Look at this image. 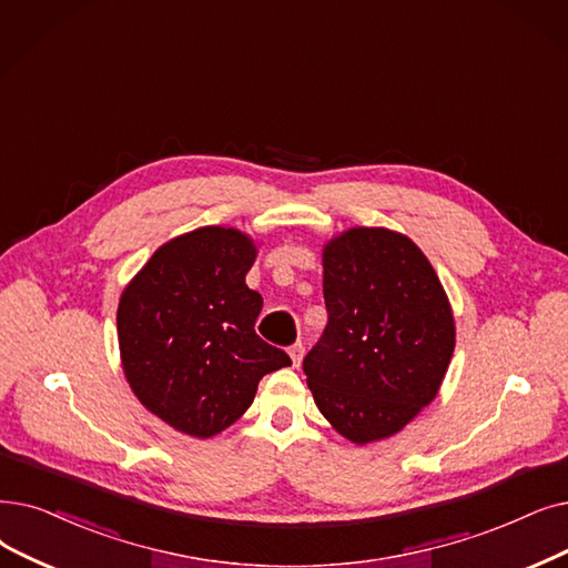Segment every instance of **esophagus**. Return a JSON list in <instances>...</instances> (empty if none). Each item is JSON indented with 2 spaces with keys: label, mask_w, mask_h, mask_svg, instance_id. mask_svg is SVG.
<instances>
[{
  "label": "esophagus",
  "mask_w": 568,
  "mask_h": 568,
  "mask_svg": "<svg viewBox=\"0 0 568 568\" xmlns=\"http://www.w3.org/2000/svg\"><path fill=\"white\" fill-rule=\"evenodd\" d=\"M287 353H290L292 366H300V364H302V359H304V343H302V341H297V343H292V345H290V348H287Z\"/></svg>",
  "instance_id": "1"
}]
</instances>
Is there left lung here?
Wrapping results in <instances>:
<instances>
[{"label": "left lung", "instance_id": "left-lung-1", "mask_svg": "<svg viewBox=\"0 0 568 568\" xmlns=\"http://www.w3.org/2000/svg\"><path fill=\"white\" fill-rule=\"evenodd\" d=\"M327 327L304 357L306 383L332 427L372 443L404 429L440 387L455 320L434 266L383 227H353L323 251Z\"/></svg>", "mask_w": 568, "mask_h": 568}]
</instances>
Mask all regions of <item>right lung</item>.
<instances>
[{
	"mask_svg": "<svg viewBox=\"0 0 568 568\" xmlns=\"http://www.w3.org/2000/svg\"><path fill=\"white\" fill-rule=\"evenodd\" d=\"M255 255L243 232L202 227L164 243L122 292L118 341L130 387L183 434L227 429L262 376L292 364L255 332L262 294L245 285Z\"/></svg>",
	"mask_w": 568,
	"mask_h": 568,
	"instance_id": "obj_1",
	"label": "right lung"
}]
</instances>
